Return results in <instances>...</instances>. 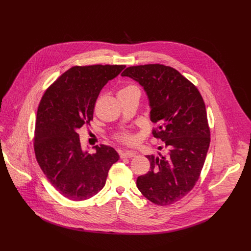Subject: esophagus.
<instances>
[{
  "instance_id": "obj_1",
  "label": "esophagus",
  "mask_w": 251,
  "mask_h": 251,
  "mask_svg": "<svg viewBox=\"0 0 251 251\" xmlns=\"http://www.w3.org/2000/svg\"><path fill=\"white\" fill-rule=\"evenodd\" d=\"M120 155V158L121 159H125V158H133L136 156V154L134 152H129V151H126V152H120L119 153Z\"/></svg>"
}]
</instances>
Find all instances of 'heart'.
<instances>
[{
  "instance_id": "heart-1",
  "label": "heart",
  "mask_w": 251,
  "mask_h": 251,
  "mask_svg": "<svg viewBox=\"0 0 251 251\" xmlns=\"http://www.w3.org/2000/svg\"><path fill=\"white\" fill-rule=\"evenodd\" d=\"M130 89H137V87L133 86V85H128L126 87H124L122 90L120 91H123V90H130ZM115 139L121 143H123V144H126V145H132L134 144V143L136 142V136L134 134H132L130 131H127V130H122L120 132H117L115 135H114Z\"/></svg>"
}]
</instances>
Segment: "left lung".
Instances as JSON below:
<instances>
[{
    "label": "left lung",
    "mask_w": 251,
    "mask_h": 251,
    "mask_svg": "<svg viewBox=\"0 0 251 251\" xmlns=\"http://www.w3.org/2000/svg\"><path fill=\"white\" fill-rule=\"evenodd\" d=\"M121 75L144 87L151 121L157 124L152 133L168 151L147 156L151 170L138 176L137 188L150 201L170 205L193 190L205 161L210 131L203 99L196 85L171 66H130Z\"/></svg>",
    "instance_id": "8db88e82"
}]
</instances>
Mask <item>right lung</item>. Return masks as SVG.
Masks as SVG:
<instances>
[{
  "mask_svg": "<svg viewBox=\"0 0 251 251\" xmlns=\"http://www.w3.org/2000/svg\"><path fill=\"white\" fill-rule=\"evenodd\" d=\"M125 65L73 66L44 93L35 119L33 149L51 186L64 198L79 201L95 196L119 159L110 146L83 152L78 130L93 120L96 99Z\"/></svg>",
  "mask_w": 251,
  "mask_h": 251,
  "instance_id": "right-lung-1",
  "label": "right lung"
}]
</instances>
